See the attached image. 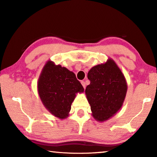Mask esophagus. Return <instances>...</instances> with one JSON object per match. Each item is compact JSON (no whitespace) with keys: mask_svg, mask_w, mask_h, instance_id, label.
I'll use <instances>...</instances> for the list:
<instances>
[{"mask_svg":"<svg viewBox=\"0 0 157 157\" xmlns=\"http://www.w3.org/2000/svg\"><path fill=\"white\" fill-rule=\"evenodd\" d=\"M81 84H82V86H83V87L85 89V87H86V83H85V82L84 81H81Z\"/></svg>","mask_w":157,"mask_h":157,"instance_id":"34e87169","label":"esophagus"}]
</instances>
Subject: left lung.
Masks as SVG:
<instances>
[{"label": "left lung", "mask_w": 157, "mask_h": 157, "mask_svg": "<svg viewBox=\"0 0 157 157\" xmlns=\"http://www.w3.org/2000/svg\"><path fill=\"white\" fill-rule=\"evenodd\" d=\"M87 78L91 82L85 94L91 106L92 116L104 122L121 109L125 99L127 84L124 74L111 58L90 69Z\"/></svg>", "instance_id": "left-lung-1"}]
</instances>
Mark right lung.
<instances>
[{
    "label": "right lung",
    "mask_w": 157,
    "mask_h": 157,
    "mask_svg": "<svg viewBox=\"0 0 157 157\" xmlns=\"http://www.w3.org/2000/svg\"><path fill=\"white\" fill-rule=\"evenodd\" d=\"M37 91L45 108L57 118H68L77 94L84 89L75 73L47 61L37 82Z\"/></svg>",
    "instance_id": "right-lung-1"
}]
</instances>
